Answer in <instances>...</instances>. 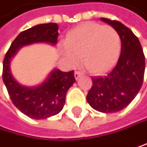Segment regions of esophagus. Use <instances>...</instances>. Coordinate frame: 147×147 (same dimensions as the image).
Masks as SVG:
<instances>
[{
  "label": "esophagus",
  "mask_w": 147,
  "mask_h": 147,
  "mask_svg": "<svg viewBox=\"0 0 147 147\" xmlns=\"http://www.w3.org/2000/svg\"><path fill=\"white\" fill-rule=\"evenodd\" d=\"M81 75H82V73H81L80 71H75V78L78 79Z\"/></svg>",
  "instance_id": "esophagus-1"
}]
</instances>
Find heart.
<instances>
[{"label":"heart","instance_id":"1","mask_svg":"<svg viewBox=\"0 0 147 147\" xmlns=\"http://www.w3.org/2000/svg\"><path fill=\"white\" fill-rule=\"evenodd\" d=\"M121 51V37L111 26L95 22L82 24L69 33L65 53L72 62L83 55L86 68L94 74L108 71L115 64Z\"/></svg>","mask_w":147,"mask_h":147}]
</instances>
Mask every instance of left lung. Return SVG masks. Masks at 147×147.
<instances>
[{
    "label": "left lung",
    "mask_w": 147,
    "mask_h": 147,
    "mask_svg": "<svg viewBox=\"0 0 147 147\" xmlns=\"http://www.w3.org/2000/svg\"><path fill=\"white\" fill-rule=\"evenodd\" d=\"M118 32L121 52L115 67L103 77H93L86 95L90 106L104 113H117L136 97L143 85L146 68L145 55L138 38L122 23L101 18Z\"/></svg>",
    "instance_id": "left-lung-1"
}]
</instances>
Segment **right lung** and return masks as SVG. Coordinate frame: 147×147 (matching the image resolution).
Instances as JSON below:
<instances>
[{
	"label": "right lung",
	"mask_w": 147,
	"mask_h": 147,
	"mask_svg": "<svg viewBox=\"0 0 147 147\" xmlns=\"http://www.w3.org/2000/svg\"><path fill=\"white\" fill-rule=\"evenodd\" d=\"M58 29L56 23H47L22 31L11 43L3 60L2 79L11 102L22 113L34 119H47L62 110L69 88L76 82L74 70L62 72L55 69L42 86L28 88L19 85L13 78L9 61L21 46L39 42L55 45L59 36Z\"/></svg>",
	"instance_id": "right-lung-1"
}]
</instances>
